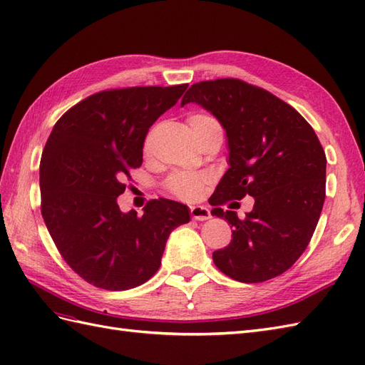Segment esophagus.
Segmentation results:
<instances>
[{
    "mask_svg": "<svg viewBox=\"0 0 365 365\" xmlns=\"http://www.w3.org/2000/svg\"><path fill=\"white\" fill-rule=\"evenodd\" d=\"M191 217L194 220H208L211 219V212L207 207H202V205H195V207H191Z\"/></svg>",
    "mask_w": 365,
    "mask_h": 365,
    "instance_id": "obj_1",
    "label": "esophagus"
}]
</instances>
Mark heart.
<instances>
[{"instance_id":"b5f03b06","label":"heart","mask_w":365,"mask_h":365,"mask_svg":"<svg viewBox=\"0 0 365 365\" xmlns=\"http://www.w3.org/2000/svg\"><path fill=\"white\" fill-rule=\"evenodd\" d=\"M217 121L210 114L205 112H194L188 117V125L192 130V134H199L200 130L211 125H216ZM210 182V177L202 173H191V171H177L170 179H168V190L177 197L185 200H194L202 194L205 185Z\"/></svg>"}]
</instances>
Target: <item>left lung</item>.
<instances>
[{
    "mask_svg": "<svg viewBox=\"0 0 365 365\" xmlns=\"http://www.w3.org/2000/svg\"><path fill=\"white\" fill-rule=\"evenodd\" d=\"M186 103L210 110L228 138L230 168L210 203L212 216L232 227V240L214 251V264L245 284L285 273L310 244L325 200L319 138L288 103L237 78L195 83L182 98ZM247 193L255 207L245 220L221 210Z\"/></svg>",
    "mask_w": 365,
    "mask_h": 365,
    "instance_id": "obj_1",
    "label": "left lung"
}]
</instances>
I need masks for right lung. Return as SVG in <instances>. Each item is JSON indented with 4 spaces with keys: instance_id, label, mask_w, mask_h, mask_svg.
Wrapping results in <instances>:
<instances>
[{
    "instance_id": "1",
    "label": "right lung",
    "mask_w": 365,
    "mask_h": 365,
    "mask_svg": "<svg viewBox=\"0 0 365 365\" xmlns=\"http://www.w3.org/2000/svg\"><path fill=\"white\" fill-rule=\"evenodd\" d=\"M188 85L109 89L81 100L55 123L40 162L41 214L66 264L110 292L145 284L162 264L186 205L155 199L143 216L121 212L129 171L142 166L149 128Z\"/></svg>"
}]
</instances>
